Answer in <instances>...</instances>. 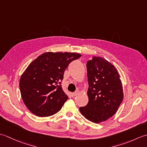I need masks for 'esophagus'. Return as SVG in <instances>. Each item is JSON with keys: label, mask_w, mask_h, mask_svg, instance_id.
<instances>
[{"label": "esophagus", "mask_w": 147, "mask_h": 147, "mask_svg": "<svg viewBox=\"0 0 147 147\" xmlns=\"http://www.w3.org/2000/svg\"><path fill=\"white\" fill-rule=\"evenodd\" d=\"M79 93H80V90H76V91L75 92L72 93H71V95H72V96H75L78 95Z\"/></svg>", "instance_id": "obj_1"}]
</instances>
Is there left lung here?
I'll list each match as a JSON object with an SVG mask.
<instances>
[{
    "label": "left lung",
    "instance_id": "8db88e82",
    "mask_svg": "<svg viewBox=\"0 0 147 147\" xmlns=\"http://www.w3.org/2000/svg\"><path fill=\"white\" fill-rule=\"evenodd\" d=\"M88 103L80 107L87 119L95 123L115 114L123 100V88L117 70L105 59L93 57L87 62Z\"/></svg>",
    "mask_w": 147,
    "mask_h": 147
}]
</instances>
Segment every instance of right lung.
<instances>
[{
	"label": "right lung",
	"mask_w": 147,
	"mask_h": 147,
	"mask_svg": "<svg viewBox=\"0 0 147 147\" xmlns=\"http://www.w3.org/2000/svg\"><path fill=\"white\" fill-rule=\"evenodd\" d=\"M82 55L71 52L43 53L32 61L20 80L24 104L38 117H48L61 110L68 99L61 86L64 71Z\"/></svg>",
	"instance_id": "right-lung-1"
}]
</instances>
